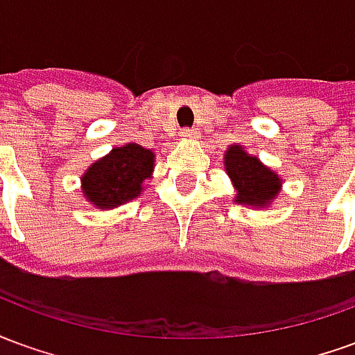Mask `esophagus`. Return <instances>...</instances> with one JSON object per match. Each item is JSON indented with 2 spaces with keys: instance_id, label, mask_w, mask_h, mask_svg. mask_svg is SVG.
<instances>
[{
  "instance_id": "obj_1",
  "label": "esophagus",
  "mask_w": 355,
  "mask_h": 355,
  "mask_svg": "<svg viewBox=\"0 0 355 355\" xmlns=\"http://www.w3.org/2000/svg\"><path fill=\"white\" fill-rule=\"evenodd\" d=\"M180 137H182V139H198V132L193 131V129H182Z\"/></svg>"
}]
</instances>
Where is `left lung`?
<instances>
[{"label":"left lung","mask_w":355,"mask_h":355,"mask_svg":"<svg viewBox=\"0 0 355 355\" xmlns=\"http://www.w3.org/2000/svg\"><path fill=\"white\" fill-rule=\"evenodd\" d=\"M226 171L238 190L236 201L241 205L264 207L279 192L282 180L257 157L245 154L241 146H232L224 157Z\"/></svg>","instance_id":"1"}]
</instances>
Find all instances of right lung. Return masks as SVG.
Here are the masks:
<instances>
[{"mask_svg":"<svg viewBox=\"0 0 355 355\" xmlns=\"http://www.w3.org/2000/svg\"><path fill=\"white\" fill-rule=\"evenodd\" d=\"M154 154L140 144L114 148L112 154L93 163L83 175V193L101 209H114L142 192V182L152 175Z\"/></svg>","mask_w":355,"mask_h":355,"instance_id":"add662e5","label":"right lung"}]
</instances>
